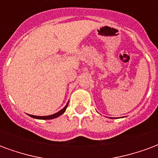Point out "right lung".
Masks as SVG:
<instances>
[{
	"instance_id": "add662e5",
	"label": "right lung",
	"mask_w": 158,
	"mask_h": 158,
	"mask_svg": "<svg viewBox=\"0 0 158 158\" xmlns=\"http://www.w3.org/2000/svg\"><path fill=\"white\" fill-rule=\"evenodd\" d=\"M68 104H69V102L67 103L66 106H64L63 109L60 110L59 111H58L57 113H54V114H52V115H49V116H34V115H29V116L31 117H33V118H35V119H41V120H50V119H53V118H56V117L61 116V115L65 111L67 106H68Z\"/></svg>"
}]
</instances>
